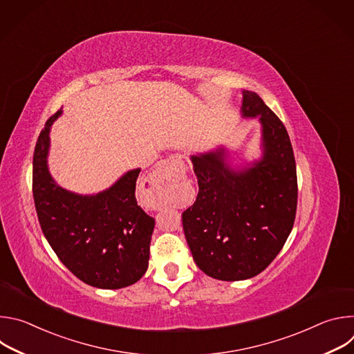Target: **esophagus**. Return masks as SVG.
I'll use <instances>...</instances> for the list:
<instances>
[{"label":"esophagus","mask_w":354,"mask_h":354,"mask_svg":"<svg viewBox=\"0 0 354 354\" xmlns=\"http://www.w3.org/2000/svg\"><path fill=\"white\" fill-rule=\"evenodd\" d=\"M179 165H180V157L171 156L169 158L162 161V164L148 176L149 185H161V183L169 180L171 178L175 176V172L178 171L176 167H179Z\"/></svg>","instance_id":"34e87169"}]
</instances>
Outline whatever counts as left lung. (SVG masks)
<instances>
[{"mask_svg": "<svg viewBox=\"0 0 354 354\" xmlns=\"http://www.w3.org/2000/svg\"><path fill=\"white\" fill-rule=\"evenodd\" d=\"M241 113L261 123V158L232 165L223 145L190 156L198 193L182 214L194 263L224 281L263 272L286 243L297 210L295 160L284 124L252 91H242Z\"/></svg>", "mask_w": 354, "mask_h": 354, "instance_id": "left-lung-1", "label": "left lung"}]
</instances>
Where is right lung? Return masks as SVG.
<instances>
[{"instance_id":"obj_1","label":"right lung","mask_w":354,"mask_h":354,"mask_svg":"<svg viewBox=\"0 0 354 354\" xmlns=\"http://www.w3.org/2000/svg\"><path fill=\"white\" fill-rule=\"evenodd\" d=\"M62 113L46 122L33 154V198L41 231L63 265L84 283L105 290L131 286L148 269L156 225L136 200L141 169L127 171L95 194L57 185L47 158L50 129Z\"/></svg>"}]
</instances>
